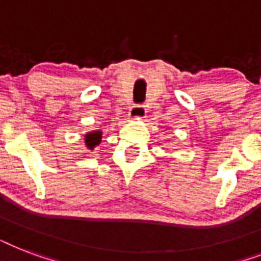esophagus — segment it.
Returning <instances> with one entry per match:
<instances>
[{"label": "esophagus", "instance_id": "obj_1", "mask_svg": "<svg viewBox=\"0 0 261 261\" xmlns=\"http://www.w3.org/2000/svg\"><path fill=\"white\" fill-rule=\"evenodd\" d=\"M146 115V108L142 104H137V106L131 107L130 112H128V118L131 119H142Z\"/></svg>", "mask_w": 261, "mask_h": 261}]
</instances>
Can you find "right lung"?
<instances>
[{
	"label": "right lung",
	"mask_w": 261,
	"mask_h": 261,
	"mask_svg": "<svg viewBox=\"0 0 261 261\" xmlns=\"http://www.w3.org/2000/svg\"><path fill=\"white\" fill-rule=\"evenodd\" d=\"M101 141V133L100 131H94V133H89L85 137V142H87V146L89 149H93L96 145H98Z\"/></svg>",
	"instance_id": "1"
}]
</instances>
